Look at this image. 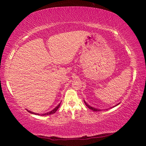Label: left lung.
<instances>
[{"label":"left lung","instance_id":"obj_1","mask_svg":"<svg viewBox=\"0 0 146 146\" xmlns=\"http://www.w3.org/2000/svg\"><path fill=\"white\" fill-rule=\"evenodd\" d=\"M84 103H85V104L86 105V106H87V107H88L89 109H90V110H93V111H100V110H98V109H97V108H95L91 107V106H90V105H88V104L85 102V101H84ZM118 104H117V105H118ZM117 105H116V106H117ZM113 107H115V106H113Z\"/></svg>","mask_w":146,"mask_h":146}]
</instances>
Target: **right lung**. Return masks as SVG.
I'll use <instances>...</instances> for the list:
<instances>
[{"instance_id": "add662e5", "label": "right lung", "mask_w": 146, "mask_h": 146, "mask_svg": "<svg viewBox=\"0 0 146 146\" xmlns=\"http://www.w3.org/2000/svg\"><path fill=\"white\" fill-rule=\"evenodd\" d=\"M60 103L59 104H58L57 106H56V107L55 108H54L53 110H51V111L48 112V113H43V114H38V113H33V112H32V111H28V110H27V111H28L29 113H31V114L37 115H41V116H46V115H52V114H53V113H55L56 111V110H57L59 108V107H60Z\"/></svg>"}]
</instances>
